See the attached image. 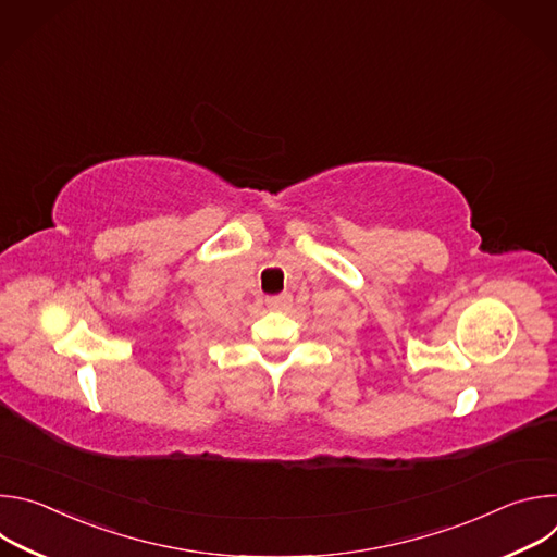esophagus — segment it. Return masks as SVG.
<instances>
[{
	"label": "esophagus",
	"instance_id": "1",
	"mask_svg": "<svg viewBox=\"0 0 557 557\" xmlns=\"http://www.w3.org/2000/svg\"><path fill=\"white\" fill-rule=\"evenodd\" d=\"M288 304H290V295H288V293L267 297V306H269L271 310H284Z\"/></svg>",
	"mask_w": 557,
	"mask_h": 557
}]
</instances>
